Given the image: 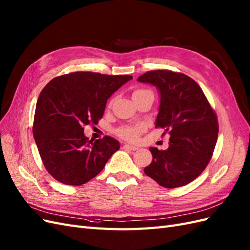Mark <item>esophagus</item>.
I'll use <instances>...</instances> for the list:
<instances>
[{
	"mask_svg": "<svg viewBox=\"0 0 250 250\" xmlns=\"http://www.w3.org/2000/svg\"><path fill=\"white\" fill-rule=\"evenodd\" d=\"M123 147L125 148V149H130V150H136L137 148H138V147H136L134 146H130V144H125Z\"/></svg>",
	"mask_w": 250,
	"mask_h": 250,
	"instance_id": "1",
	"label": "esophagus"
}]
</instances>
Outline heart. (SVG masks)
I'll return each mask as SVG.
<instances>
[{
  "label": "heart",
  "mask_w": 250,
  "mask_h": 250,
  "mask_svg": "<svg viewBox=\"0 0 250 250\" xmlns=\"http://www.w3.org/2000/svg\"><path fill=\"white\" fill-rule=\"evenodd\" d=\"M146 93H152V92L147 89H136L133 92V98H135V96H138V95L146 94ZM141 130H142L141 125H122L118 128H116L115 133L117 136L120 137V138L134 142L138 139L139 133Z\"/></svg>",
  "instance_id": "1"
}]
</instances>
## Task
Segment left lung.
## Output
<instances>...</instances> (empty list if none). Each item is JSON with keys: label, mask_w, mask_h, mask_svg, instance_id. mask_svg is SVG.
Here are the masks:
<instances>
[{"label": "left lung", "mask_w": 250, "mask_h": 250, "mask_svg": "<svg viewBox=\"0 0 250 250\" xmlns=\"http://www.w3.org/2000/svg\"><path fill=\"white\" fill-rule=\"evenodd\" d=\"M161 94L156 127L169 134L165 150L150 147L151 163L144 172L164 188L194 181L212 159L218 138V119L199 85L190 77L168 69L150 70L138 78Z\"/></svg>", "instance_id": "obj_1"}]
</instances>
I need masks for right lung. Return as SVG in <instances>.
<instances>
[{
	"label": "right lung",
	"mask_w": 250,
	"mask_h": 250,
	"mask_svg": "<svg viewBox=\"0 0 250 250\" xmlns=\"http://www.w3.org/2000/svg\"><path fill=\"white\" fill-rule=\"evenodd\" d=\"M132 76L76 71L56 77L37 100L33 135L42 163L53 178L80 186L98 175L119 142L110 136L89 140L84 126L98 125L108 99Z\"/></svg>",
	"instance_id": "right-lung-1"
}]
</instances>
